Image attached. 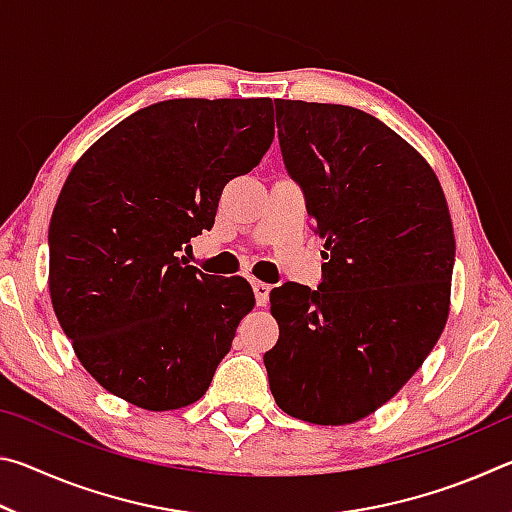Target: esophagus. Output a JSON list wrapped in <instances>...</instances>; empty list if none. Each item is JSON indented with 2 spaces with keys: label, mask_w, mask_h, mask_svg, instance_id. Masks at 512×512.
<instances>
[{
  "label": "esophagus",
  "mask_w": 512,
  "mask_h": 512,
  "mask_svg": "<svg viewBox=\"0 0 512 512\" xmlns=\"http://www.w3.org/2000/svg\"><path fill=\"white\" fill-rule=\"evenodd\" d=\"M253 293H255V300L259 307H264L268 302V293H271V287H268L266 282H259V280H253Z\"/></svg>",
  "instance_id": "obj_1"
}]
</instances>
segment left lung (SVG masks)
<instances>
[{"instance_id":"left-lung-1","label":"left lung","mask_w":512,"mask_h":512,"mask_svg":"<svg viewBox=\"0 0 512 512\" xmlns=\"http://www.w3.org/2000/svg\"><path fill=\"white\" fill-rule=\"evenodd\" d=\"M275 121L327 262L318 289L271 291L268 384L293 418L350 424L391 400L443 334L452 216L427 160L368 112L277 99Z\"/></svg>"}]
</instances>
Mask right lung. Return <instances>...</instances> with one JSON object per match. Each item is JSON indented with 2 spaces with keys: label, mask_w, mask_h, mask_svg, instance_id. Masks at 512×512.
<instances>
[{
  "label": "right lung",
  "mask_w": 512,
  "mask_h": 512,
  "mask_svg": "<svg viewBox=\"0 0 512 512\" xmlns=\"http://www.w3.org/2000/svg\"><path fill=\"white\" fill-rule=\"evenodd\" d=\"M271 99H171L133 112L74 164L49 223V293L83 368L146 411L201 400L255 307L244 277L178 257L223 187L273 142Z\"/></svg>",
  "instance_id": "1"
}]
</instances>
